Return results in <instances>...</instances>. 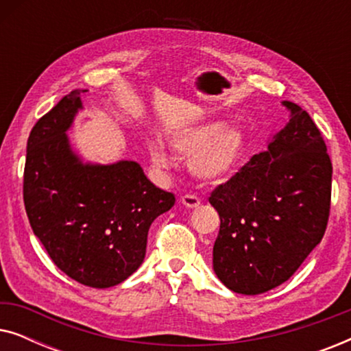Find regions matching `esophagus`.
I'll list each match as a JSON object with an SVG mask.
<instances>
[{
	"instance_id": "34e87169",
	"label": "esophagus",
	"mask_w": 351,
	"mask_h": 351,
	"mask_svg": "<svg viewBox=\"0 0 351 351\" xmlns=\"http://www.w3.org/2000/svg\"><path fill=\"white\" fill-rule=\"evenodd\" d=\"M182 204H184L185 208L193 209V208H198L201 204V199L196 195H185L182 196Z\"/></svg>"
}]
</instances>
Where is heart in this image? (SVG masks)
Here are the masks:
<instances>
[{
    "mask_svg": "<svg viewBox=\"0 0 351 351\" xmlns=\"http://www.w3.org/2000/svg\"><path fill=\"white\" fill-rule=\"evenodd\" d=\"M167 143L180 156H189V171L201 182L217 184L232 177L246 156L247 137L237 124L206 121L171 132ZM153 166L166 171L172 156L160 142H147Z\"/></svg>",
    "mask_w": 351,
    "mask_h": 351,
    "instance_id": "b5f03b06",
    "label": "heart"
}]
</instances>
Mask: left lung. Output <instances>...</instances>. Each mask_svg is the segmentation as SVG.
Wrapping results in <instances>:
<instances>
[{
	"label": "left lung",
	"instance_id": "1",
	"mask_svg": "<svg viewBox=\"0 0 351 351\" xmlns=\"http://www.w3.org/2000/svg\"><path fill=\"white\" fill-rule=\"evenodd\" d=\"M282 105L289 123L209 198L220 217L214 271L244 295L289 280L319 244L329 219L328 148L304 108L289 100Z\"/></svg>",
	"mask_w": 351,
	"mask_h": 351
}]
</instances>
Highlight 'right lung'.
Listing matches in <instances>:
<instances>
[{
    "label": "right lung",
    "instance_id": "right-lung-1",
    "mask_svg": "<svg viewBox=\"0 0 351 351\" xmlns=\"http://www.w3.org/2000/svg\"><path fill=\"white\" fill-rule=\"evenodd\" d=\"M75 89L38 119L27 142L23 203L52 262L84 286H117L142 265L150 225L176 203L136 161L84 162L66 131L83 110Z\"/></svg>",
    "mask_w": 351,
    "mask_h": 351
}]
</instances>
